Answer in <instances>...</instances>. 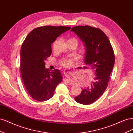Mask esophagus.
Listing matches in <instances>:
<instances>
[{
	"label": "esophagus",
	"mask_w": 133,
	"mask_h": 133,
	"mask_svg": "<svg viewBox=\"0 0 133 133\" xmlns=\"http://www.w3.org/2000/svg\"><path fill=\"white\" fill-rule=\"evenodd\" d=\"M67 83H68V84H69V85H71L72 84H73V83H72V82H71V81H70V80H67Z\"/></svg>",
	"instance_id": "esophagus-1"
}]
</instances>
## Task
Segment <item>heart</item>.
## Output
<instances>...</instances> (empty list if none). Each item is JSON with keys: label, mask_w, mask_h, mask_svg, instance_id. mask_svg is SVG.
<instances>
[{"label": "heart", "mask_w": 133, "mask_h": 133, "mask_svg": "<svg viewBox=\"0 0 133 133\" xmlns=\"http://www.w3.org/2000/svg\"><path fill=\"white\" fill-rule=\"evenodd\" d=\"M68 42H73L78 44L77 39L75 38H70ZM75 60V57H65L60 60V64L64 67H69L71 65V64L74 63Z\"/></svg>", "instance_id": "obj_1"}]
</instances>
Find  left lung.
I'll return each instance as SVG.
<instances>
[{"label":"left lung","instance_id":"left-lung-1","mask_svg":"<svg viewBox=\"0 0 133 133\" xmlns=\"http://www.w3.org/2000/svg\"><path fill=\"white\" fill-rule=\"evenodd\" d=\"M71 31L84 43L86 50L84 63L95 71L90 86L74 98L78 103L88 105L97 100L107 89L114 65V50L107 36L99 28L76 26Z\"/></svg>","mask_w":133,"mask_h":133}]
</instances>
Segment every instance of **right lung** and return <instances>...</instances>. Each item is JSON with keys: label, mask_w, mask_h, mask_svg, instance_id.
I'll list each match as a JSON object with an SVG mask.
<instances>
[{"label": "right lung", "mask_w": 133, "mask_h": 133, "mask_svg": "<svg viewBox=\"0 0 133 133\" xmlns=\"http://www.w3.org/2000/svg\"><path fill=\"white\" fill-rule=\"evenodd\" d=\"M70 26H44L35 28L28 34L21 50V72L27 91L39 102L50 99L61 83L60 71L45 68V60L51 54V45Z\"/></svg>", "instance_id": "right-lung-1"}]
</instances>
